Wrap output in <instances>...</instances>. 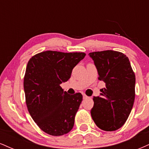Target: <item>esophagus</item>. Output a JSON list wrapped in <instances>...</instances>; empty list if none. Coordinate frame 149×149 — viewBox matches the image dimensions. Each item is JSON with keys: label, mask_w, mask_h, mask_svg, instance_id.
<instances>
[{"label": "esophagus", "mask_w": 149, "mask_h": 149, "mask_svg": "<svg viewBox=\"0 0 149 149\" xmlns=\"http://www.w3.org/2000/svg\"><path fill=\"white\" fill-rule=\"evenodd\" d=\"M83 99H87V98H88V97L87 96V95H85V94H84V93H83Z\"/></svg>", "instance_id": "obj_1"}]
</instances>
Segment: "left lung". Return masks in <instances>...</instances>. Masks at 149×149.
I'll use <instances>...</instances> for the list:
<instances>
[{
	"label": "left lung",
	"instance_id": "obj_1",
	"mask_svg": "<svg viewBox=\"0 0 149 149\" xmlns=\"http://www.w3.org/2000/svg\"><path fill=\"white\" fill-rule=\"evenodd\" d=\"M106 88L94 97L90 111L94 122L104 131H115L125 124L130 113L135 97V75L129 59L113 50L89 53Z\"/></svg>",
	"mask_w": 149,
	"mask_h": 149
}]
</instances>
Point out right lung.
I'll return each mask as SVG.
<instances>
[{
  "mask_svg": "<svg viewBox=\"0 0 149 149\" xmlns=\"http://www.w3.org/2000/svg\"><path fill=\"white\" fill-rule=\"evenodd\" d=\"M85 56L84 52L49 50L33 56L27 64L26 103L32 118L47 134L61 136L72 130L83 95H69L60 85L71 78L73 69Z\"/></svg>",
  "mask_w": 149,
  "mask_h": 149,
  "instance_id": "right-lung-1",
  "label": "right lung"
}]
</instances>
